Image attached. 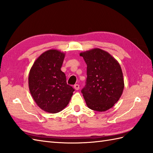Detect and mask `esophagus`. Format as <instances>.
I'll list each match as a JSON object with an SVG mask.
<instances>
[{"instance_id": "34e87169", "label": "esophagus", "mask_w": 153, "mask_h": 153, "mask_svg": "<svg viewBox=\"0 0 153 153\" xmlns=\"http://www.w3.org/2000/svg\"><path fill=\"white\" fill-rule=\"evenodd\" d=\"M74 89H76V90H79V85H78V84H76V85H74Z\"/></svg>"}]
</instances>
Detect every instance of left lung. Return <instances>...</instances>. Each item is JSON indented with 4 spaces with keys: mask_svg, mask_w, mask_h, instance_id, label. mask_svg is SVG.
<instances>
[{
    "mask_svg": "<svg viewBox=\"0 0 153 153\" xmlns=\"http://www.w3.org/2000/svg\"><path fill=\"white\" fill-rule=\"evenodd\" d=\"M87 64V82L82 90L90 109L105 112L122 96L124 82L118 62L108 52L93 48L79 54Z\"/></svg>",
    "mask_w": 153,
    "mask_h": 153,
    "instance_id": "obj_1",
    "label": "left lung"
}]
</instances>
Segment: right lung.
Here are the masks:
<instances>
[{
    "label": "right lung",
    "mask_w": 153,
    "mask_h": 153,
    "mask_svg": "<svg viewBox=\"0 0 153 153\" xmlns=\"http://www.w3.org/2000/svg\"><path fill=\"white\" fill-rule=\"evenodd\" d=\"M65 53L56 49L45 51L34 62L28 77L34 101L44 111L57 113L68 105L74 89L66 83L60 68Z\"/></svg>",
    "instance_id": "add662e5"
}]
</instances>
